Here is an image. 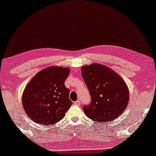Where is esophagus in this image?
Masks as SVG:
<instances>
[{"instance_id": "esophagus-1", "label": "esophagus", "mask_w": 156, "mask_h": 156, "mask_svg": "<svg viewBox=\"0 0 156 156\" xmlns=\"http://www.w3.org/2000/svg\"><path fill=\"white\" fill-rule=\"evenodd\" d=\"M74 105H77V106H80V105H81L80 100H76V102H74Z\"/></svg>"}]
</instances>
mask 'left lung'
I'll list each match as a JSON object with an SVG mask.
<instances>
[{"instance_id": "obj_1", "label": "left lung", "mask_w": 156, "mask_h": 156, "mask_svg": "<svg viewBox=\"0 0 156 156\" xmlns=\"http://www.w3.org/2000/svg\"><path fill=\"white\" fill-rule=\"evenodd\" d=\"M82 75L91 96L90 104L83 107L84 114L99 122L118 118L129 102L128 88L121 76L99 64L82 66Z\"/></svg>"}]
</instances>
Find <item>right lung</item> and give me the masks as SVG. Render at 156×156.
Listing matches in <instances>:
<instances>
[{
    "instance_id": "1",
    "label": "right lung",
    "mask_w": 156,
    "mask_h": 156,
    "mask_svg": "<svg viewBox=\"0 0 156 156\" xmlns=\"http://www.w3.org/2000/svg\"><path fill=\"white\" fill-rule=\"evenodd\" d=\"M70 69L61 66H49L38 72L26 87L22 105L34 122L54 125L65 116L72 102L69 90L64 82Z\"/></svg>"
}]
</instances>
